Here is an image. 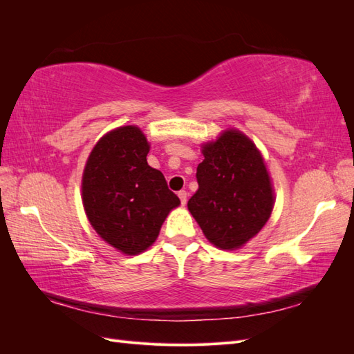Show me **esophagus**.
<instances>
[{"instance_id":"obj_1","label":"esophagus","mask_w":354,"mask_h":354,"mask_svg":"<svg viewBox=\"0 0 354 354\" xmlns=\"http://www.w3.org/2000/svg\"><path fill=\"white\" fill-rule=\"evenodd\" d=\"M178 198H180L181 205H185V203L187 202V192L186 190H180L178 192Z\"/></svg>"}]
</instances>
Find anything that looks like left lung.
Returning a JSON list of instances; mask_svg holds the SVG:
<instances>
[{"mask_svg": "<svg viewBox=\"0 0 354 354\" xmlns=\"http://www.w3.org/2000/svg\"><path fill=\"white\" fill-rule=\"evenodd\" d=\"M198 190L187 202L207 239L236 250L259 233L273 209V190L261 153L248 137L224 131L202 147Z\"/></svg>", "mask_w": 354, "mask_h": 354, "instance_id": "left-lung-1", "label": "left lung"}]
</instances>
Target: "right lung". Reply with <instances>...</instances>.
Masks as SVG:
<instances>
[{
    "instance_id": "obj_1",
    "label": "right lung",
    "mask_w": 354,
    "mask_h": 354,
    "mask_svg": "<svg viewBox=\"0 0 354 354\" xmlns=\"http://www.w3.org/2000/svg\"><path fill=\"white\" fill-rule=\"evenodd\" d=\"M149 143L134 125L103 136L82 176V202L94 230L127 255L143 252L158 238L178 196L160 171L147 165Z\"/></svg>"
}]
</instances>
